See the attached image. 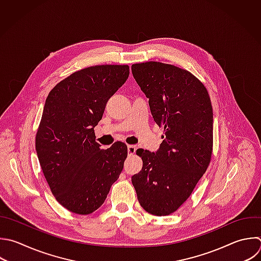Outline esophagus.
<instances>
[{
  "label": "esophagus",
  "mask_w": 261,
  "mask_h": 261,
  "mask_svg": "<svg viewBox=\"0 0 261 261\" xmlns=\"http://www.w3.org/2000/svg\"><path fill=\"white\" fill-rule=\"evenodd\" d=\"M136 151H137V147H136V146H134V145H128V146H127V152H128V154L134 155V154L136 153Z\"/></svg>",
  "instance_id": "34e87169"
}]
</instances>
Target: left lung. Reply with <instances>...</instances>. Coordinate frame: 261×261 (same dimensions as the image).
<instances>
[{
    "instance_id": "8db88e82",
    "label": "left lung",
    "mask_w": 261,
    "mask_h": 261,
    "mask_svg": "<svg viewBox=\"0 0 261 261\" xmlns=\"http://www.w3.org/2000/svg\"><path fill=\"white\" fill-rule=\"evenodd\" d=\"M149 98L155 122L164 126L156 153L137 150L142 170L132 176L141 206L157 216L176 211L205 173L212 155L213 113L204 85L190 71L156 61L132 65Z\"/></svg>"
}]
</instances>
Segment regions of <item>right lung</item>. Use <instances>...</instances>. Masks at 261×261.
<instances>
[{
    "label": "right lung",
    "mask_w": 261,
    "mask_h": 261,
    "mask_svg": "<svg viewBox=\"0 0 261 261\" xmlns=\"http://www.w3.org/2000/svg\"><path fill=\"white\" fill-rule=\"evenodd\" d=\"M128 75V65L87 67L57 84L46 99L37 154L52 194L73 213L97 210L122 171L126 145L101 149L94 127Z\"/></svg>",
    "instance_id": "add662e5"
}]
</instances>
